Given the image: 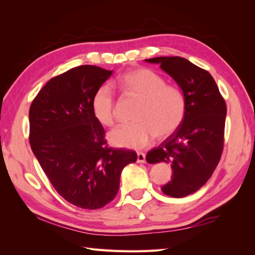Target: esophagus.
Masks as SVG:
<instances>
[{
    "instance_id": "obj_1",
    "label": "esophagus",
    "mask_w": 255,
    "mask_h": 255,
    "mask_svg": "<svg viewBox=\"0 0 255 255\" xmlns=\"http://www.w3.org/2000/svg\"><path fill=\"white\" fill-rule=\"evenodd\" d=\"M137 163H145V154L142 152H138L137 153Z\"/></svg>"
}]
</instances>
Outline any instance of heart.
Masks as SVG:
<instances>
[{
    "mask_svg": "<svg viewBox=\"0 0 255 255\" xmlns=\"http://www.w3.org/2000/svg\"><path fill=\"white\" fill-rule=\"evenodd\" d=\"M125 95L139 100L133 125L115 128L109 134L112 144L141 149L154 137H168L177 129L186 113V100L175 86L166 85L163 76L148 68H137L120 76L117 82ZM96 119L111 127L116 119V99L110 85L100 86L91 101Z\"/></svg>",
    "mask_w": 255,
    "mask_h": 255,
    "instance_id": "1",
    "label": "heart"
}]
</instances>
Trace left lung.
<instances>
[{
    "instance_id": "1",
    "label": "left lung",
    "mask_w": 255,
    "mask_h": 255,
    "mask_svg": "<svg viewBox=\"0 0 255 255\" xmlns=\"http://www.w3.org/2000/svg\"><path fill=\"white\" fill-rule=\"evenodd\" d=\"M158 64L179 85L186 100V113L175 132L150 150L149 164L171 165L172 179L161 187L165 195L183 198L194 194L210 180L222 150L227 105L213 76L179 56L144 59Z\"/></svg>"
}]
</instances>
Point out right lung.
I'll list each match as a JSON object with an SVG mask.
<instances>
[{"mask_svg":"<svg viewBox=\"0 0 255 255\" xmlns=\"http://www.w3.org/2000/svg\"><path fill=\"white\" fill-rule=\"evenodd\" d=\"M113 74L79 66L51 79L29 109V143L53 187L66 201L98 210L113 201L132 150L109 148L91 109L96 90Z\"/></svg>","mask_w":255,"mask_h":255,"instance_id":"1","label":"right lung"}]
</instances>
